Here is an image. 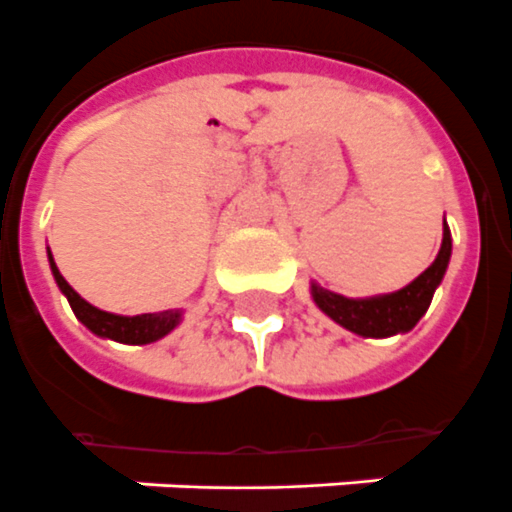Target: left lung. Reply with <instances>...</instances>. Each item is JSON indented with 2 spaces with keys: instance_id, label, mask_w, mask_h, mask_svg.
I'll list each match as a JSON object with an SVG mask.
<instances>
[{
  "instance_id": "8db88e82",
  "label": "left lung",
  "mask_w": 512,
  "mask_h": 512,
  "mask_svg": "<svg viewBox=\"0 0 512 512\" xmlns=\"http://www.w3.org/2000/svg\"><path fill=\"white\" fill-rule=\"evenodd\" d=\"M449 256H452V235H449V227L444 222L439 256L433 259V264L425 269L423 275L415 277L402 290L370 298H346L312 282V298L330 320L351 330V333L365 335V338H388V335L407 333L428 312L433 293H436L449 267Z\"/></svg>"
}]
</instances>
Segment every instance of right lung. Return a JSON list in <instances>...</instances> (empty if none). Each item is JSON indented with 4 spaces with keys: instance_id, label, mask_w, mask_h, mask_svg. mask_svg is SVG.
Wrapping results in <instances>:
<instances>
[{
    "instance_id": "right-lung-1",
    "label": "right lung",
    "mask_w": 512,
    "mask_h": 512,
    "mask_svg": "<svg viewBox=\"0 0 512 512\" xmlns=\"http://www.w3.org/2000/svg\"><path fill=\"white\" fill-rule=\"evenodd\" d=\"M49 256V267H52V275H55L57 288L63 290V296L68 298L73 314L79 317V322L92 330L94 335L100 338H110V341L118 343H134V346H142V343H153L163 335H169L174 327L182 320V312L179 309H169V312H155V314H137V317H124V314H110L102 312L97 306H92L89 301L76 293V290L65 282V277L60 275L52 253L47 251Z\"/></svg>"
}]
</instances>
